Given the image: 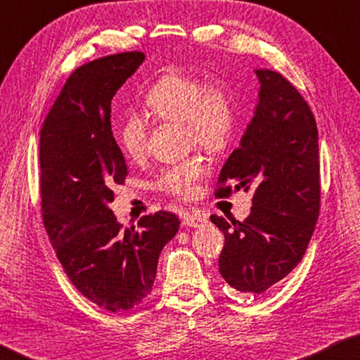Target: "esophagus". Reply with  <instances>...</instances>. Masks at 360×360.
I'll use <instances>...</instances> for the list:
<instances>
[{
  "instance_id": "esophagus-1",
  "label": "esophagus",
  "mask_w": 360,
  "mask_h": 360,
  "mask_svg": "<svg viewBox=\"0 0 360 360\" xmlns=\"http://www.w3.org/2000/svg\"><path fill=\"white\" fill-rule=\"evenodd\" d=\"M207 223V218L198 215V214H187L182 218V224L190 228H201L202 224Z\"/></svg>"
}]
</instances>
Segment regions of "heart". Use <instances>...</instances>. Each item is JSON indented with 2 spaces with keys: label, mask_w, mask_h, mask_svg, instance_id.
Listing matches in <instances>:
<instances>
[{
  "label": "heart",
  "mask_w": 360,
  "mask_h": 360,
  "mask_svg": "<svg viewBox=\"0 0 360 360\" xmlns=\"http://www.w3.org/2000/svg\"><path fill=\"white\" fill-rule=\"evenodd\" d=\"M146 109L162 120L181 122L188 143L209 153L221 151L228 145L236 122L234 101L220 81L204 82L200 76L182 68H173L160 76L145 95ZM148 128L142 115L129 114L117 131L122 151L129 159H140L146 150ZM206 173V164L198 156L187 158L165 168L158 176L156 187L162 192L188 198Z\"/></svg>",
  "instance_id": "1"
}]
</instances>
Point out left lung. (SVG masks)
Returning <instances> with one entry per match:
<instances>
[{
  "mask_svg": "<svg viewBox=\"0 0 360 360\" xmlns=\"http://www.w3.org/2000/svg\"><path fill=\"white\" fill-rule=\"evenodd\" d=\"M255 117L218 178L215 196L252 190L245 221L212 215L224 234L218 269L238 292L264 293L297 266L320 212L319 131L304 98L283 75L255 70Z\"/></svg>",
  "mask_w": 360,
  "mask_h": 360,
  "instance_id": "left-lung-1",
  "label": "left lung"
}]
</instances>
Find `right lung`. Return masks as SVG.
<instances>
[{
	"instance_id": "obj_1",
	"label": "right lung",
	"mask_w": 360,
	"mask_h": 360,
	"mask_svg": "<svg viewBox=\"0 0 360 360\" xmlns=\"http://www.w3.org/2000/svg\"><path fill=\"white\" fill-rule=\"evenodd\" d=\"M145 54L120 53L76 68L40 131L41 217L68 279L110 312L137 306L153 290L160 251L179 218L159 210L122 229L109 202L128 167L110 126L117 90Z\"/></svg>"
}]
</instances>
